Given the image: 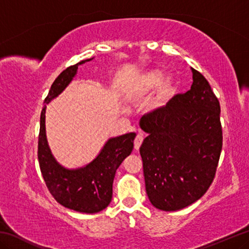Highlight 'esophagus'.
<instances>
[{
	"label": "esophagus",
	"instance_id": "obj_1",
	"mask_svg": "<svg viewBox=\"0 0 249 249\" xmlns=\"http://www.w3.org/2000/svg\"><path fill=\"white\" fill-rule=\"evenodd\" d=\"M142 140H144V137H142L141 134H138L136 138H135V141H134V148L135 149H136V150L140 149V147H141L142 142Z\"/></svg>",
	"mask_w": 249,
	"mask_h": 249
}]
</instances>
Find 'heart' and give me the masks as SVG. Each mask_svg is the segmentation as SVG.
Listing matches in <instances>:
<instances>
[{
	"label": "heart",
	"mask_w": 249,
	"mask_h": 249,
	"mask_svg": "<svg viewBox=\"0 0 249 249\" xmlns=\"http://www.w3.org/2000/svg\"><path fill=\"white\" fill-rule=\"evenodd\" d=\"M155 90V94L147 105L149 114H157L168 107L178 92V82L174 77L166 78L163 70L150 69L133 80L128 95L130 99L140 100L148 96Z\"/></svg>",
	"instance_id": "1"
}]
</instances>
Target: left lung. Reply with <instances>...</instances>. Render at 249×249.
Returning a JSON list of instances; mask_svg holds the SVG:
<instances>
[{"instance_id":"left-lung-1","label":"left lung","mask_w":249,"mask_h":249,"mask_svg":"<svg viewBox=\"0 0 249 249\" xmlns=\"http://www.w3.org/2000/svg\"><path fill=\"white\" fill-rule=\"evenodd\" d=\"M191 71V89L140 123L147 133L140 148L146 193L156 209L167 212L195 203L208 191L222 150L220 103L208 80Z\"/></svg>"}]
</instances>
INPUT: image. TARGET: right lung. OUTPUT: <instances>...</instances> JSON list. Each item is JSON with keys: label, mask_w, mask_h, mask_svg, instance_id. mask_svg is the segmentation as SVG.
<instances>
[{"label": "right lung", "mask_w": 249, "mask_h": 249, "mask_svg": "<svg viewBox=\"0 0 249 249\" xmlns=\"http://www.w3.org/2000/svg\"><path fill=\"white\" fill-rule=\"evenodd\" d=\"M92 59L68 67L54 80L44 101L38 137L39 167L49 192L58 203L80 213H98L109 204L115 172L132 153L136 136L135 133H128L108 138L91 162L74 169L60 165L53 157L46 136V107L69 86L78 72V67Z\"/></svg>", "instance_id": "1"}]
</instances>
